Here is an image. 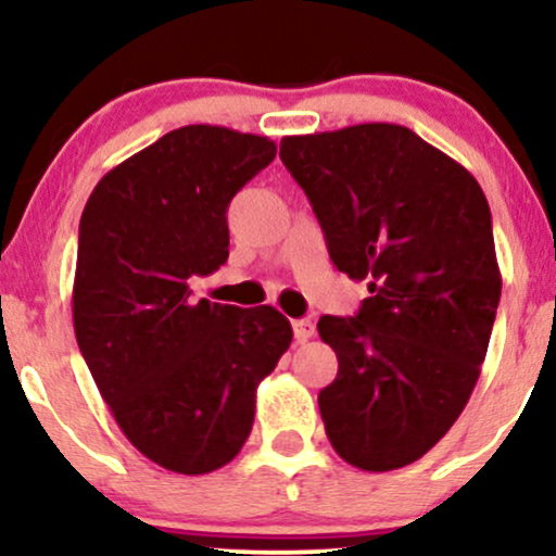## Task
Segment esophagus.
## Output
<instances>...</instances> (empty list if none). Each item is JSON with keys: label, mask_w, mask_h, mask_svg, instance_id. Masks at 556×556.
I'll return each mask as SVG.
<instances>
[{"label": "esophagus", "mask_w": 556, "mask_h": 556, "mask_svg": "<svg viewBox=\"0 0 556 556\" xmlns=\"http://www.w3.org/2000/svg\"><path fill=\"white\" fill-rule=\"evenodd\" d=\"M292 331H295V340L303 344L316 334V324L311 318H298V321H292Z\"/></svg>", "instance_id": "obj_1"}]
</instances>
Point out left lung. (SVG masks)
I'll return each instance as SVG.
<instances>
[{"label":"left lung","instance_id":"8db88e82","mask_svg":"<svg viewBox=\"0 0 556 556\" xmlns=\"http://www.w3.org/2000/svg\"><path fill=\"white\" fill-rule=\"evenodd\" d=\"M279 156L337 269L371 292L358 316L318 318L340 361L318 392L324 429L355 468H405L452 429L486 358L502 295L486 195L402 125L287 136Z\"/></svg>","mask_w":556,"mask_h":556}]
</instances>
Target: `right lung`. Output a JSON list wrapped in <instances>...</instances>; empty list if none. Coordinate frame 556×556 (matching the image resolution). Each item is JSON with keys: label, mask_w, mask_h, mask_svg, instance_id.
<instances>
[{"label": "right lung", "mask_w": 556, "mask_h": 556, "mask_svg": "<svg viewBox=\"0 0 556 556\" xmlns=\"http://www.w3.org/2000/svg\"><path fill=\"white\" fill-rule=\"evenodd\" d=\"M274 140L185 125L106 172L80 216L73 324L114 420L140 455L203 476L232 460L256 389L292 342L271 305L190 298L229 256L227 206Z\"/></svg>", "instance_id": "1"}]
</instances>
